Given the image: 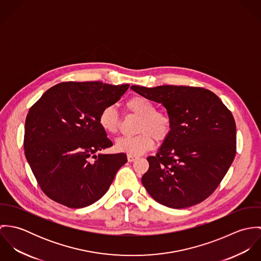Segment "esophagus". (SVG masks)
Returning a JSON list of instances; mask_svg holds the SVG:
<instances>
[{"label":"esophagus","instance_id":"34e87169","mask_svg":"<svg viewBox=\"0 0 261 261\" xmlns=\"http://www.w3.org/2000/svg\"><path fill=\"white\" fill-rule=\"evenodd\" d=\"M137 159H138V156H137V155L127 154V160H128V162H134V161H136Z\"/></svg>","mask_w":261,"mask_h":261}]
</instances>
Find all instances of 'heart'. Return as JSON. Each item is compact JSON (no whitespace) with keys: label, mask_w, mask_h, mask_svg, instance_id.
<instances>
[{"label":"heart","mask_w":261,"mask_h":261,"mask_svg":"<svg viewBox=\"0 0 261 261\" xmlns=\"http://www.w3.org/2000/svg\"><path fill=\"white\" fill-rule=\"evenodd\" d=\"M124 109L129 113L140 116L135 137L119 138L115 149L133 155H140L154 146V140L165 141L172 129V120L168 113L156 111L155 105L142 95H136L124 102ZM119 114L113 106L106 107L98 116L100 127L108 134L114 135L119 128Z\"/></svg>","instance_id":"obj_1"}]
</instances>
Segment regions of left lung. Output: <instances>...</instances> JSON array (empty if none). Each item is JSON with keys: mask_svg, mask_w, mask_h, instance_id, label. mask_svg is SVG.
Returning <instances> with one entry per match:
<instances>
[{"mask_svg": "<svg viewBox=\"0 0 261 261\" xmlns=\"http://www.w3.org/2000/svg\"><path fill=\"white\" fill-rule=\"evenodd\" d=\"M130 88L162 103L172 129L142 183L153 200L183 209L207 199L219 186L236 153V124L231 112L212 91L193 86Z\"/></svg>", "mask_w": 261, "mask_h": 261, "instance_id": "obj_1", "label": "left lung"}]
</instances>
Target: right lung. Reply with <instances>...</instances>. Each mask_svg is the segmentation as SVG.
I'll return each mask as SVG.
<instances>
[{
	"label": "right lung",
	"instance_id": "right-lung-1",
	"mask_svg": "<svg viewBox=\"0 0 261 261\" xmlns=\"http://www.w3.org/2000/svg\"><path fill=\"white\" fill-rule=\"evenodd\" d=\"M128 87L99 81L61 82L29 110L25 155L47 197L69 208H83L108 192L127 159L123 152L96 154L112 146L98 116Z\"/></svg>",
	"mask_w": 261,
	"mask_h": 261
}]
</instances>
